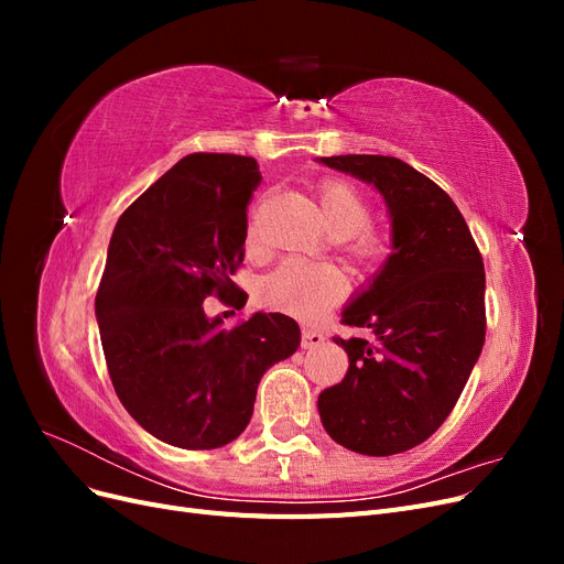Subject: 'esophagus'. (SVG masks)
Segmentation results:
<instances>
[{
    "mask_svg": "<svg viewBox=\"0 0 564 564\" xmlns=\"http://www.w3.org/2000/svg\"><path fill=\"white\" fill-rule=\"evenodd\" d=\"M324 344V334H319L317 329H303L301 332V348L303 350H311Z\"/></svg>",
    "mask_w": 564,
    "mask_h": 564,
    "instance_id": "esophagus-1",
    "label": "esophagus"
}]
</instances>
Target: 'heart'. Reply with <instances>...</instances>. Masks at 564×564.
Masks as SVG:
<instances>
[{"mask_svg":"<svg viewBox=\"0 0 564 564\" xmlns=\"http://www.w3.org/2000/svg\"><path fill=\"white\" fill-rule=\"evenodd\" d=\"M319 204L329 228L338 237H350V251L360 261H373L383 253V245L367 228L371 207L365 195L348 181H327L319 187ZM263 299L272 308L303 319H315L348 294L346 272L334 263H313L289 259L263 280Z\"/></svg>","mask_w":564,"mask_h":564,"instance_id":"b5f03b06","label":"heart"}]
</instances>
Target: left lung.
Masks as SVG:
<instances>
[{"instance_id": "1", "label": "left lung", "mask_w": 564, "mask_h": 564, "mask_svg": "<svg viewBox=\"0 0 564 564\" xmlns=\"http://www.w3.org/2000/svg\"><path fill=\"white\" fill-rule=\"evenodd\" d=\"M383 195L392 253L346 308L371 338H334L344 381L322 390L324 431L350 452L390 456L421 445L464 390L485 346V263L452 197L398 158H319Z\"/></svg>"}]
</instances>
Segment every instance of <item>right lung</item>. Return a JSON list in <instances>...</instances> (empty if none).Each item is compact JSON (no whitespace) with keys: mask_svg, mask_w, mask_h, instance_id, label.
I'll list each match as a JSON object with an SVG mask.
<instances>
[{"mask_svg":"<svg viewBox=\"0 0 564 564\" xmlns=\"http://www.w3.org/2000/svg\"><path fill=\"white\" fill-rule=\"evenodd\" d=\"M259 162L193 152L119 216L96 294V319L119 402L158 440L216 449L253 414L263 373L294 355L299 324L253 313L224 329L207 296L242 301L247 204Z\"/></svg>","mask_w":564,"mask_h":564,"instance_id":"1","label":"right lung"}]
</instances>
